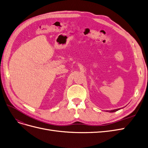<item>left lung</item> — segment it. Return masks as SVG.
<instances>
[{
	"label": "left lung",
	"instance_id": "1",
	"mask_svg": "<svg viewBox=\"0 0 148 148\" xmlns=\"http://www.w3.org/2000/svg\"><path fill=\"white\" fill-rule=\"evenodd\" d=\"M123 108H120V109H114V110H106V112H115L116 111L119 110Z\"/></svg>",
	"mask_w": 148,
	"mask_h": 148
}]
</instances>
